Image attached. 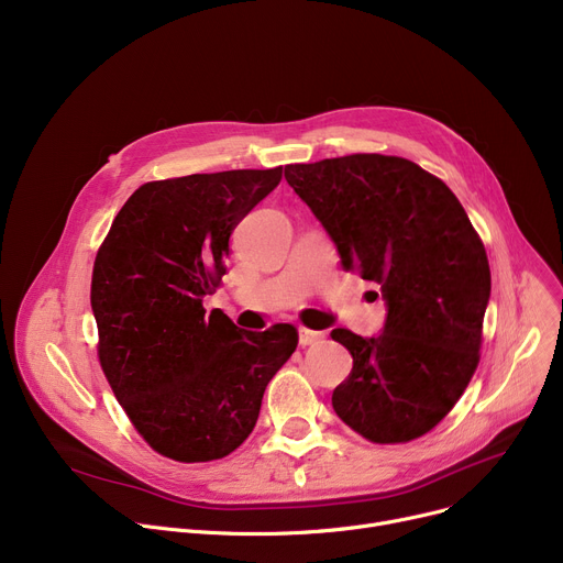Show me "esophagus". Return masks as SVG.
<instances>
[{"label":"esophagus","mask_w":563,"mask_h":563,"mask_svg":"<svg viewBox=\"0 0 563 563\" xmlns=\"http://www.w3.org/2000/svg\"><path fill=\"white\" fill-rule=\"evenodd\" d=\"M324 341V332H313V329H307L302 327L300 329V345H316V343H322Z\"/></svg>","instance_id":"obj_1"}]
</instances>
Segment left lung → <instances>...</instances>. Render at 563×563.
<instances>
[{"mask_svg": "<svg viewBox=\"0 0 563 563\" xmlns=\"http://www.w3.org/2000/svg\"><path fill=\"white\" fill-rule=\"evenodd\" d=\"M288 186L334 241L347 273L382 288L386 322L363 339L334 329L352 373L336 416L373 443L434 429L464 395L490 297L484 243L454 192L400 156L350 154L286 165Z\"/></svg>", "mask_w": 563, "mask_h": 563, "instance_id": "obj_1", "label": "left lung"}]
</instances>
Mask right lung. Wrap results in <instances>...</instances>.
<instances>
[{"label": "right lung", "instance_id": "obj_1", "mask_svg": "<svg viewBox=\"0 0 563 563\" xmlns=\"http://www.w3.org/2000/svg\"><path fill=\"white\" fill-rule=\"evenodd\" d=\"M279 181L282 168L143 184L95 256L99 363L129 420L163 456L197 464L234 452L297 347L292 324L245 332L202 305L227 273L231 231Z\"/></svg>", "mask_w": 563, "mask_h": 563}]
</instances>
